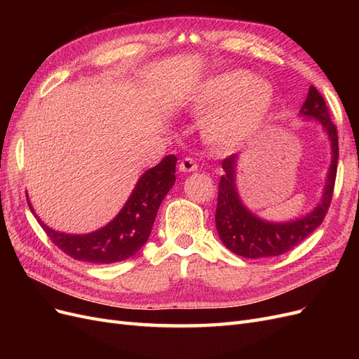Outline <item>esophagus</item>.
Wrapping results in <instances>:
<instances>
[{
  "label": "esophagus",
  "instance_id": "obj_1",
  "mask_svg": "<svg viewBox=\"0 0 359 359\" xmlns=\"http://www.w3.org/2000/svg\"><path fill=\"white\" fill-rule=\"evenodd\" d=\"M180 170L181 172H194V170H198L196 160L191 158V157L182 158L181 163H180Z\"/></svg>",
  "mask_w": 359,
  "mask_h": 359
}]
</instances>
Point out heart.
I'll return each mask as SVG.
<instances>
[{"label": "heart", "instance_id": "heart-1", "mask_svg": "<svg viewBox=\"0 0 359 359\" xmlns=\"http://www.w3.org/2000/svg\"><path fill=\"white\" fill-rule=\"evenodd\" d=\"M274 103V90L268 81L255 79L245 70H233L206 82L196 97L198 112H212L205 133L212 144L238 148L264 127Z\"/></svg>", "mask_w": 359, "mask_h": 359}]
</instances>
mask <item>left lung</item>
<instances>
[{"mask_svg":"<svg viewBox=\"0 0 359 359\" xmlns=\"http://www.w3.org/2000/svg\"><path fill=\"white\" fill-rule=\"evenodd\" d=\"M301 115L316 118L327 130L332 148V163L328 172L327 186L322 202L313 212L289 223H269L257 219L241 203L235 189V156L223 160L224 175L219 182V198H217L215 226L222 243L232 253L248 257H273L280 256L293 247H297L306 238L318 229L327 215L334 194L337 160H339V135L337 127L330 118V109L322 94L310 86L307 100L301 107Z\"/></svg>","mask_w":359,"mask_h":359,"instance_id":"left-lung-1","label":"left lung"}]
</instances>
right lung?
Returning <instances> with one entry per match:
<instances>
[{"label":"right lung","instance_id":"add662e5","mask_svg":"<svg viewBox=\"0 0 359 359\" xmlns=\"http://www.w3.org/2000/svg\"><path fill=\"white\" fill-rule=\"evenodd\" d=\"M175 166L177 157L170 154L147 170L121 212L109 224L93 233H60L49 229L37 217L36 219L49 240L74 260L90 264L121 262L135 256L149 238L160 203L175 184Z\"/></svg>","mask_w":359,"mask_h":359}]
</instances>
